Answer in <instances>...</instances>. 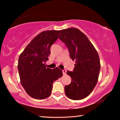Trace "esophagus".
<instances>
[{
  "instance_id": "34e87169",
  "label": "esophagus",
  "mask_w": 120,
  "mask_h": 120,
  "mask_svg": "<svg viewBox=\"0 0 120 120\" xmlns=\"http://www.w3.org/2000/svg\"><path fill=\"white\" fill-rule=\"evenodd\" d=\"M63 73L64 75H66V70H65V69L63 70Z\"/></svg>"
}]
</instances>
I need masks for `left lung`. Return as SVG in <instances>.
Segmentation results:
<instances>
[{
  "label": "left lung",
  "instance_id": "8db88e82",
  "mask_svg": "<svg viewBox=\"0 0 120 120\" xmlns=\"http://www.w3.org/2000/svg\"><path fill=\"white\" fill-rule=\"evenodd\" d=\"M59 38L67 46L72 60L76 61L73 71H67L71 82L65 87L66 96L81 100L90 94L98 82L100 59L96 49L87 36L75 28L62 30Z\"/></svg>",
  "mask_w": 120,
  "mask_h": 120
}]
</instances>
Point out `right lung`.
Masks as SVG:
<instances>
[{"mask_svg": "<svg viewBox=\"0 0 120 120\" xmlns=\"http://www.w3.org/2000/svg\"><path fill=\"white\" fill-rule=\"evenodd\" d=\"M60 31H43L32 40L20 54L18 71L21 83L30 97L44 99L50 96L52 83L63 76L58 68H47L50 47L58 38Z\"/></svg>", "mask_w": 120, "mask_h": 120, "instance_id": "1", "label": "right lung"}]
</instances>
